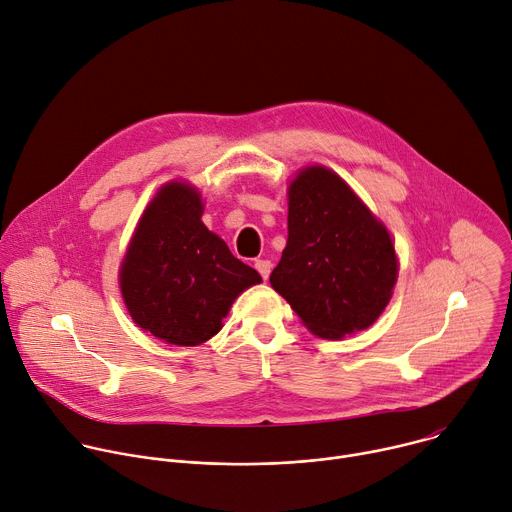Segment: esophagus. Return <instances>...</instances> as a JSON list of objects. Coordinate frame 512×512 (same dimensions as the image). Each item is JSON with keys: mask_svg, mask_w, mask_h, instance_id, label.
<instances>
[{"mask_svg": "<svg viewBox=\"0 0 512 512\" xmlns=\"http://www.w3.org/2000/svg\"><path fill=\"white\" fill-rule=\"evenodd\" d=\"M255 269H257L259 275L267 281V277H269L273 265H271V261H267V259H257V261H255Z\"/></svg>", "mask_w": 512, "mask_h": 512, "instance_id": "esophagus-1", "label": "esophagus"}]
</instances>
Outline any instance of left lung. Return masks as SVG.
Masks as SVG:
<instances>
[{
    "label": "left lung",
    "instance_id": "1",
    "mask_svg": "<svg viewBox=\"0 0 512 512\" xmlns=\"http://www.w3.org/2000/svg\"><path fill=\"white\" fill-rule=\"evenodd\" d=\"M287 194L289 235L271 287L316 336L369 328L397 281L387 229L328 168L302 170Z\"/></svg>",
    "mask_w": 512,
    "mask_h": 512
}]
</instances>
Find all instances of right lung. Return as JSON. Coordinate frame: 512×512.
<instances>
[{"label": "right lung", "mask_w": 512, "mask_h": 512, "mask_svg": "<svg viewBox=\"0 0 512 512\" xmlns=\"http://www.w3.org/2000/svg\"><path fill=\"white\" fill-rule=\"evenodd\" d=\"M200 216L194 188L166 184L145 208L119 275L133 322L178 346L212 338L241 291L261 281Z\"/></svg>", "instance_id": "1"}]
</instances>
